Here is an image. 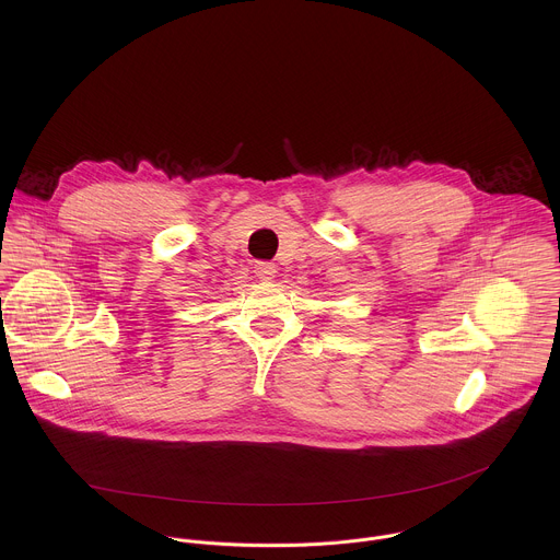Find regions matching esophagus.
I'll return each instance as SVG.
<instances>
[{"label": "esophagus", "instance_id": "1", "mask_svg": "<svg viewBox=\"0 0 560 560\" xmlns=\"http://www.w3.org/2000/svg\"><path fill=\"white\" fill-rule=\"evenodd\" d=\"M254 273H256V278H258V280L269 282V280L276 276V265L265 262V260H258V262L254 265Z\"/></svg>", "mask_w": 560, "mask_h": 560}]
</instances>
